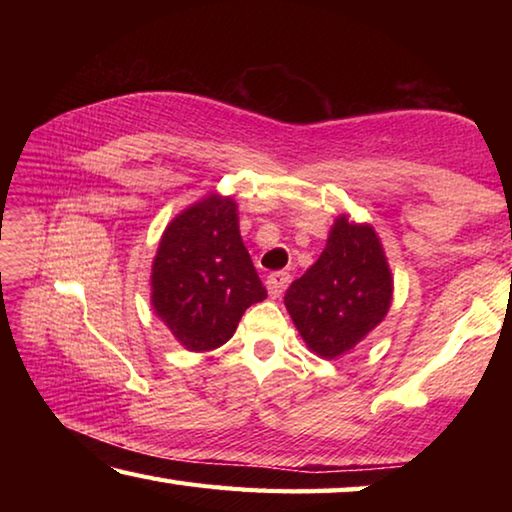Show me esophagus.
Returning a JSON list of instances; mask_svg holds the SVG:
<instances>
[{"mask_svg":"<svg viewBox=\"0 0 512 512\" xmlns=\"http://www.w3.org/2000/svg\"><path fill=\"white\" fill-rule=\"evenodd\" d=\"M291 282V275L284 273V271H277V273H271L266 277V289L268 293H271V298H280L284 289L289 287Z\"/></svg>","mask_w":512,"mask_h":512,"instance_id":"1","label":"esophagus"}]
</instances>
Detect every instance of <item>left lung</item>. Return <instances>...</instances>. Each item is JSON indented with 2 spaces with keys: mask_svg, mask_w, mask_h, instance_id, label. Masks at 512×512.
Wrapping results in <instances>:
<instances>
[{
  "mask_svg": "<svg viewBox=\"0 0 512 512\" xmlns=\"http://www.w3.org/2000/svg\"><path fill=\"white\" fill-rule=\"evenodd\" d=\"M391 300L393 277L375 228L343 214L316 264L291 282L284 305L307 348L336 359L384 320Z\"/></svg>",
  "mask_w": 512,
  "mask_h": 512,
  "instance_id": "obj_1",
  "label": "left lung"
}]
</instances>
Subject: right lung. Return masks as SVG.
Wrapping results in <instances>:
<instances>
[{
  "instance_id": "right-lung-1",
  "label": "right lung",
  "mask_w": 512,
  "mask_h": 512,
  "mask_svg": "<svg viewBox=\"0 0 512 512\" xmlns=\"http://www.w3.org/2000/svg\"><path fill=\"white\" fill-rule=\"evenodd\" d=\"M264 298L230 196L201 198L162 232L151 266V305L187 350L207 352L230 341L244 311Z\"/></svg>"
}]
</instances>
